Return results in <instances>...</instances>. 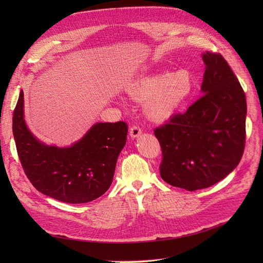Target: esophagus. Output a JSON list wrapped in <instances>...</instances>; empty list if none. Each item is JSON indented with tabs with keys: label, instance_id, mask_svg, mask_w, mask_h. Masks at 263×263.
I'll return each mask as SVG.
<instances>
[{
	"label": "esophagus",
	"instance_id": "esophagus-1",
	"mask_svg": "<svg viewBox=\"0 0 263 263\" xmlns=\"http://www.w3.org/2000/svg\"><path fill=\"white\" fill-rule=\"evenodd\" d=\"M141 133H142V129H141L139 126H136V124H134V126H132V127L130 128V131H129V134H130V136L132 137V139H135V137L140 136Z\"/></svg>",
	"mask_w": 263,
	"mask_h": 263
}]
</instances>
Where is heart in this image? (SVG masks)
Masks as SVG:
<instances>
[{"instance_id":"obj_1","label":"heart","mask_w":263,"mask_h":263,"mask_svg":"<svg viewBox=\"0 0 263 263\" xmlns=\"http://www.w3.org/2000/svg\"><path fill=\"white\" fill-rule=\"evenodd\" d=\"M194 88V80L186 70L174 74L154 73L133 82L128 89L136 101L146 102V113L153 119L166 120L174 116Z\"/></svg>"}]
</instances>
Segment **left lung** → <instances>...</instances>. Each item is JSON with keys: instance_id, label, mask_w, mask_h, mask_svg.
Segmentation results:
<instances>
[{"instance_id": "left-lung-1", "label": "left lung", "mask_w": 263, "mask_h": 263, "mask_svg": "<svg viewBox=\"0 0 263 263\" xmlns=\"http://www.w3.org/2000/svg\"><path fill=\"white\" fill-rule=\"evenodd\" d=\"M202 60L204 95L155 129L162 179L187 191L209 187L228 176L245 147L246 98L240 82L219 53L206 51Z\"/></svg>"}]
</instances>
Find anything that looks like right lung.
<instances>
[{"mask_svg": "<svg viewBox=\"0 0 263 263\" xmlns=\"http://www.w3.org/2000/svg\"><path fill=\"white\" fill-rule=\"evenodd\" d=\"M23 90L13 110L12 133L23 171L36 190L67 203L95 200L112 184L116 162L126 145L124 121L98 122L71 147L40 143L27 129Z\"/></svg>", "mask_w": 263, "mask_h": 263, "instance_id": "add662e5", "label": "right lung"}]
</instances>
